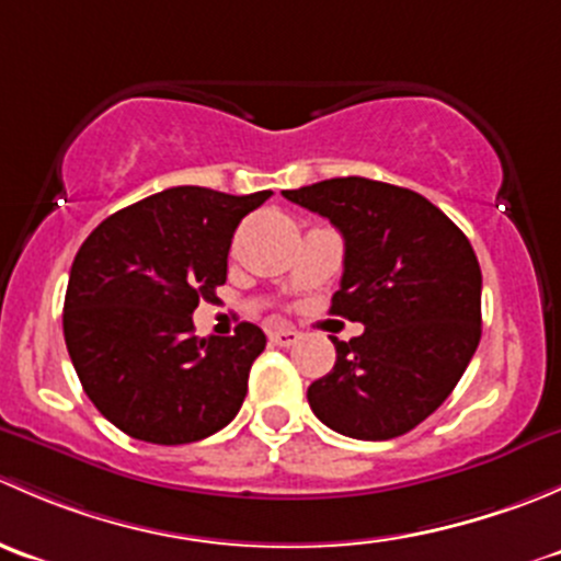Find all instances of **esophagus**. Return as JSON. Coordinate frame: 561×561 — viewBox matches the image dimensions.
Segmentation results:
<instances>
[{"label": "esophagus", "instance_id": "esophagus-1", "mask_svg": "<svg viewBox=\"0 0 561 561\" xmlns=\"http://www.w3.org/2000/svg\"><path fill=\"white\" fill-rule=\"evenodd\" d=\"M268 339H271V344H276V347H290V344H296L298 339H301V333H298L296 328L274 325V328H268Z\"/></svg>", "mask_w": 561, "mask_h": 561}]
</instances>
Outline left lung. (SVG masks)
<instances>
[{
	"label": "left lung",
	"instance_id": "obj_1",
	"mask_svg": "<svg viewBox=\"0 0 561 561\" xmlns=\"http://www.w3.org/2000/svg\"><path fill=\"white\" fill-rule=\"evenodd\" d=\"M282 195L342 233L331 312L364 325L350 342L331 339L336 364L309 386V407L353 439L412 432L478 350L483 276L472 244L434 203L386 181L347 175Z\"/></svg>",
	"mask_w": 561,
	"mask_h": 561
}]
</instances>
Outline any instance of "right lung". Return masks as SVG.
I'll return each mask as SVG.
<instances>
[{"label":"right lung","instance_id":"1","mask_svg":"<svg viewBox=\"0 0 561 561\" xmlns=\"http://www.w3.org/2000/svg\"><path fill=\"white\" fill-rule=\"evenodd\" d=\"M271 190L225 195L171 186L111 214L70 268L65 342L92 404L154 445L211 437L239 415L265 333L197 339L192 312L228 279L236 228Z\"/></svg>","mask_w":561,"mask_h":561}]
</instances>
